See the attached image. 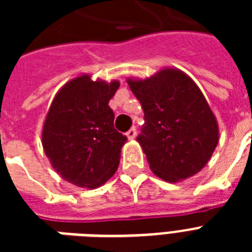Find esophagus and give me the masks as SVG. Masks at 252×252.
Here are the masks:
<instances>
[{
	"label": "esophagus",
	"instance_id": "1",
	"mask_svg": "<svg viewBox=\"0 0 252 252\" xmlns=\"http://www.w3.org/2000/svg\"><path fill=\"white\" fill-rule=\"evenodd\" d=\"M136 134H137V129L133 126V128H130V129L126 132V137L129 138V140H133V138L136 137Z\"/></svg>",
	"mask_w": 252,
	"mask_h": 252
}]
</instances>
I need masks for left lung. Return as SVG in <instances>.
I'll list each match as a JSON object with an SVG mask.
<instances>
[{
    "instance_id": "obj_1",
    "label": "left lung",
    "mask_w": 252,
    "mask_h": 252,
    "mask_svg": "<svg viewBox=\"0 0 252 252\" xmlns=\"http://www.w3.org/2000/svg\"><path fill=\"white\" fill-rule=\"evenodd\" d=\"M128 85L144 110L137 141L152 171L166 182L197 174L219 142L217 120L197 85L175 69Z\"/></svg>"
}]
</instances>
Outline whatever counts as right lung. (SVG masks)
<instances>
[{
  "instance_id": "1",
  "label": "right lung",
  "mask_w": 252,
  "mask_h": 252,
  "mask_svg": "<svg viewBox=\"0 0 252 252\" xmlns=\"http://www.w3.org/2000/svg\"><path fill=\"white\" fill-rule=\"evenodd\" d=\"M118 81L74 78L53 99L43 126V148L53 168L69 183L96 188L114 175L126 136L115 129L108 106Z\"/></svg>"
}]
</instances>
